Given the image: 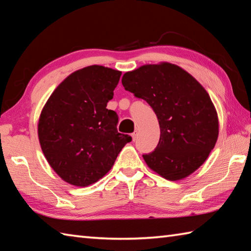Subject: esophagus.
Returning <instances> with one entry per match:
<instances>
[{
  "instance_id": "esophagus-1",
  "label": "esophagus",
  "mask_w": 251,
  "mask_h": 251,
  "mask_svg": "<svg viewBox=\"0 0 251 251\" xmlns=\"http://www.w3.org/2000/svg\"><path fill=\"white\" fill-rule=\"evenodd\" d=\"M131 138H132V140H136V138H137V131H135V132H132L131 134Z\"/></svg>"
}]
</instances>
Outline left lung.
I'll use <instances>...</instances> for the list:
<instances>
[{
  "label": "left lung",
  "instance_id": "obj_1",
  "mask_svg": "<svg viewBox=\"0 0 251 251\" xmlns=\"http://www.w3.org/2000/svg\"><path fill=\"white\" fill-rule=\"evenodd\" d=\"M126 90L146 100L157 116L161 137L143 159L161 177L177 181L199 169L215 148L219 120L206 89L177 65L159 62L126 72Z\"/></svg>",
  "mask_w": 251,
  "mask_h": 251
}]
</instances>
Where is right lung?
<instances>
[{"instance_id":"obj_1","label":"right lung","mask_w":251,"mask_h":251,"mask_svg":"<svg viewBox=\"0 0 251 251\" xmlns=\"http://www.w3.org/2000/svg\"><path fill=\"white\" fill-rule=\"evenodd\" d=\"M121 75V71L98 65L79 69L58 85L42 109L37 124L41 149L66 182H97L131 141L117 131L119 117L106 109Z\"/></svg>"}]
</instances>
